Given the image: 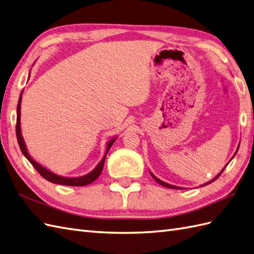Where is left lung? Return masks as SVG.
<instances>
[{
  "label": "left lung",
  "mask_w": 254,
  "mask_h": 254,
  "mask_svg": "<svg viewBox=\"0 0 254 254\" xmlns=\"http://www.w3.org/2000/svg\"><path fill=\"white\" fill-rule=\"evenodd\" d=\"M223 171H224V168H223ZM223 171H222V172H223ZM222 172H221V173H220V174L218 175V176H217L216 178H214V179H212L211 181H209V183H207V184H205L204 186H207V185H209V184L213 183V181H214V180H216V179H217V178H218V177L220 176V175H221V174H222ZM151 176L153 177V179H154L155 181H158V183H159V184H160L161 186H163V187H166V188H170V189H181V188H179V187H175V186H172V185H168V184H166V183H163V181H162V180H160V179H158V178H157V177H155V176H154V175H152V174H151ZM204 186H203V187H204Z\"/></svg>",
  "instance_id": "8db88e82"
}]
</instances>
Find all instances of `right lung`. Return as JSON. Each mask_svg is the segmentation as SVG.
I'll list each match as a JSON object with an SVG mask.
<instances>
[{
    "label": "right lung",
    "mask_w": 254,
    "mask_h": 254,
    "mask_svg": "<svg viewBox=\"0 0 254 254\" xmlns=\"http://www.w3.org/2000/svg\"><path fill=\"white\" fill-rule=\"evenodd\" d=\"M20 105H21V94L20 97H19V102H18V106H17V123H16V135H17V140H18V144L19 147H20L22 153L24 154V157L29 160L30 163L34 166L35 170L38 172V174L41 175L43 178H45L46 180L50 181V183L53 184H57V185H63V186H70V187H81V186H87L90 185L91 183H93L95 179H97V177L100 176L102 170L104 167V162H105V158H106V154L108 152V150L110 149V147L113 146V144L115 142L116 138L112 139L107 145V150L105 155H104L103 160L100 162L99 165H97L94 170L89 173L86 176H82V177H77V178H65V177H61V176H58V175L54 174L49 172L46 168H44L42 165H40L38 163L32 159L30 157V154L28 153L27 150V147L24 145V141L23 138L21 136V131H20Z\"/></svg>",
    "instance_id": "add662e5"
}]
</instances>
